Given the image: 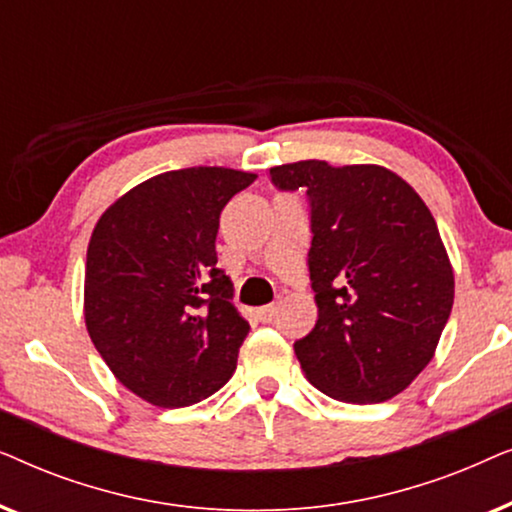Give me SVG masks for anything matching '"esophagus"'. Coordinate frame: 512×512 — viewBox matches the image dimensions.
I'll use <instances>...</instances> for the list:
<instances>
[{
  "mask_svg": "<svg viewBox=\"0 0 512 512\" xmlns=\"http://www.w3.org/2000/svg\"><path fill=\"white\" fill-rule=\"evenodd\" d=\"M277 312H279L277 305H265V307H261V310H258V319H261L263 324H270V321L277 317Z\"/></svg>",
  "mask_w": 512,
  "mask_h": 512,
  "instance_id": "34e87169",
  "label": "esophagus"
}]
</instances>
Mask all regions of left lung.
I'll return each instance as SVG.
<instances>
[{
    "label": "left lung",
    "instance_id": "obj_1",
    "mask_svg": "<svg viewBox=\"0 0 512 512\" xmlns=\"http://www.w3.org/2000/svg\"><path fill=\"white\" fill-rule=\"evenodd\" d=\"M277 191H305L307 270L317 324L293 342L326 396L382 403L431 361L454 303V275L429 207L377 165L300 160L270 170Z\"/></svg>",
    "mask_w": 512,
    "mask_h": 512
}]
</instances>
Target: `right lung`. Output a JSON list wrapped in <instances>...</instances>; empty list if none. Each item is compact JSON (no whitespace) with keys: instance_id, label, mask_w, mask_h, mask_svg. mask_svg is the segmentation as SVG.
<instances>
[{"instance_id":"obj_1","label":"right lung","mask_w":512,"mask_h":512,"mask_svg":"<svg viewBox=\"0 0 512 512\" xmlns=\"http://www.w3.org/2000/svg\"><path fill=\"white\" fill-rule=\"evenodd\" d=\"M256 174L186 167L158 174L97 221L86 256V326L123 387L186 408L235 373L249 321L216 265L223 207Z\"/></svg>"}]
</instances>
